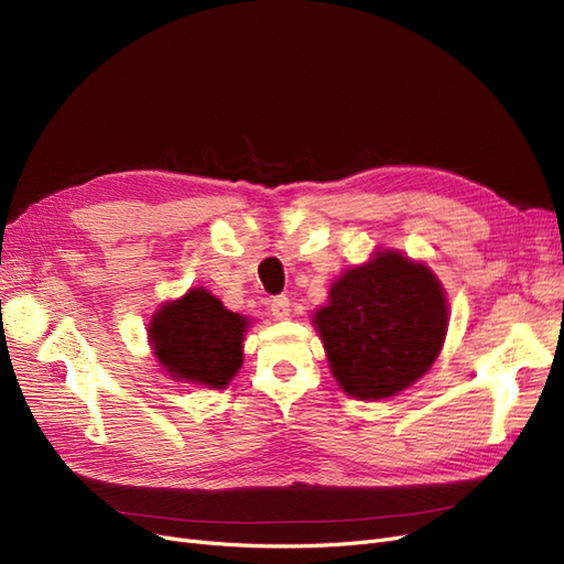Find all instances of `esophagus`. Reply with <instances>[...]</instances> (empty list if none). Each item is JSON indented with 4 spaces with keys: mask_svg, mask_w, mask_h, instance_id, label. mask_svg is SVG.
Returning a JSON list of instances; mask_svg holds the SVG:
<instances>
[{
    "mask_svg": "<svg viewBox=\"0 0 564 564\" xmlns=\"http://www.w3.org/2000/svg\"><path fill=\"white\" fill-rule=\"evenodd\" d=\"M289 313H292V303L286 296H275L270 301V315L275 319H286Z\"/></svg>",
    "mask_w": 564,
    "mask_h": 564,
    "instance_id": "obj_1",
    "label": "esophagus"
}]
</instances>
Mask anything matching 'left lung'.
Masks as SVG:
<instances>
[{
  "label": "left lung",
  "mask_w": 564,
  "mask_h": 564,
  "mask_svg": "<svg viewBox=\"0 0 564 564\" xmlns=\"http://www.w3.org/2000/svg\"><path fill=\"white\" fill-rule=\"evenodd\" d=\"M315 327L338 386L352 398L383 400L435 362L447 334V299L429 268L383 251L332 284Z\"/></svg>",
  "instance_id": "8db88e82"
}]
</instances>
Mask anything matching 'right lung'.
Wrapping results in <instances>:
<instances>
[{"label":"right lung","mask_w":564,"mask_h":564,"mask_svg":"<svg viewBox=\"0 0 564 564\" xmlns=\"http://www.w3.org/2000/svg\"><path fill=\"white\" fill-rule=\"evenodd\" d=\"M247 324L197 286L181 301L166 303L152 319V350L174 379L226 388L242 367Z\"/></svg>","instance_id":"1"}]
</instances>
